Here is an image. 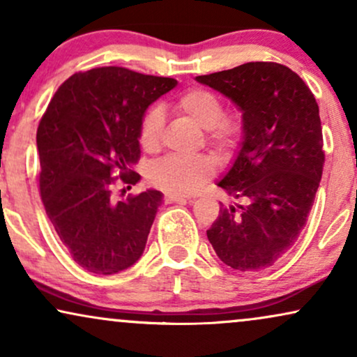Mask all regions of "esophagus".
<instances>
[{"label": "esophagus", "instance_id": "1", "mask_svg": "<svg viewBox=\"0 0 357 357\" xmlns=\"http://www.w3.org/2000/svg\"><path fill=\"white\" fill-rule=\"evenodd\" d=\"M188 201L186 196H179V194H166L165 202L166 204H171V202H184Z\"/></svg>", "mask_w": 357, "mask_h": 357}]
</instances>
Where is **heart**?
<instances>
[{"mask_svg":"<svg viewBox=\"0 0 357 357\" xmlns=\"http://www.w3.org/2000/svg\"><path fill=\"white\" fill-rule=\"evenodd\" d=\"M176 110L207 130V139L219 151H231L243 135V121L236 114H225V105L218 93L207 89H189L174 102ZM163 115L153 107L143 115L138 139L143 150L155 151L160 146ZM215 165L209 156H165L148 171L153 186L169 194H191L214 174Z\"/></svg>","mask_w":357,"mask_h":357,"instance_id":"b5f03b06","label":"heart"}]
</instances>
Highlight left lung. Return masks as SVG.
<instances>
[{
    "mask_svg": "<svg viewBox=\"0 0 357 357\" xmlns=\"http://www.w3.org/2000/svg\"><path fill=\"white\" fill-rule=\"evenodd\" d=\"M242 110L243 142L219 186L237 207H220L207 231L229 267H272L298 241L321 181L324 151L318 103L296 72L277 62H247L197 75Z\"/></svg>",
    "mask_w": 357,
    "mask_h": 357,
    "instance_id": "obj_1",
    "label": "left lung"
}]
</instances>
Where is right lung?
Segmentation results:
<instances>
[{
  "instance_id": "obj_1",
  "label": "right lung",
  "mask_w": 357,
  "mask_h": 357,
  "mask_svg": "<svg viewBox=\"0 0 357 357\" xmlns=\"http://www.w3.org/2000/svg\"><path fill=\"white\" fill-rule=\"evenodd\" d=\"M178 84L125 67L70 75L39 121V191L44 209L75 264L98 275L133 265L145 250L163 194H128L139 181L138 132L150 103Z\"/></svg>"
}]
</instances>
